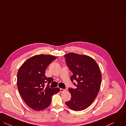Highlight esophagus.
<instances>
[{"mask_svg":"<svg viewBox=\"0 0 126 126\" xmlns=\"http://www.w3.org/2000/svg\"><path fill=\"white\" fill-rule=\"evenodd\" d=\"M66 90L65 89H62V88H60V91L61 92H64V91H65Z\"/></svg>","mask_w":126,"mask_h":126,"instance_id":"1","label":"esophagus"}]
</instances>
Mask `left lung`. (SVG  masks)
Wrapping results in <instances>:
<instances>
[{"label": "left lung", "mask_w": 126, "mask_h": 126, "mask_svg": "<svg viewBox=\"0 0 126 126\" xmlns=\"http://www.w3.org/2000/svg\"><path fill=\"white\" fill-rule=\"evenodd\" d=\"M67 65L73 75L71 80L76 88H69L71 100L66 105L72 110L80 111L89 107L96 99L101 87L100 68L91 57L73 52L64 55ZM76 82H73V80Z\"/></svg>", "instance_id": "1"}]
</instances>
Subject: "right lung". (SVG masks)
I'll list each match as a JSON object with an SVG mask.
<instances>
[{
	"instance_id": "add662e5",
	"label": "right lung",
	"mask_w": 126,
	"mask_h": 126,
	"mask_svg": "<svg viewBox=\"0 0 126 126\" xmlns=\"http://www.w3.org/2000/svg\"><path fill=\"white\" fill-rule=\"evenodd\" d=\"M56 59L50 55L40 54L28 59L19 68L17 74L18 92L26 105L35 110L47 108L51 96L60 91L59 88H51L52 78H47L45 72L49 64ZM46 83H47V87Z\"/></svg>"
}]
</instances>
